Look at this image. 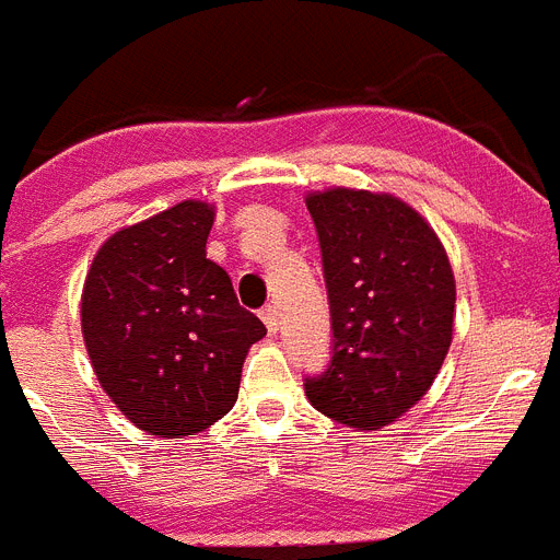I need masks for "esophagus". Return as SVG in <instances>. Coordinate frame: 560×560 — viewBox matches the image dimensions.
I'll use <instances>...</instances> for the list:
<instances>
[{"label": "esophagus", "instance_id": "1", "mask_svg": "<svg viewBox=\"0 0 560 560\" xmlns=\"http://www.w3.org/2000/svg\"><path fill=\"white\" fill-rule=\"evenodd\" d=\"M262 323H266V328H269V334H277L280 331V317H277V305L269 303L266 308L260 312Z\"/></svg>", "mask_w": 560, "mask_h": 560}]
</instances>
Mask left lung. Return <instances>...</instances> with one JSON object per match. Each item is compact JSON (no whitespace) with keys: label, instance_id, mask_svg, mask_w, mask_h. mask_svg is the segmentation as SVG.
Masks as SVG:
<instances>
[{"label":"left lung","instance_id":"1","mask_svg":"<svg viewBox=\"0 0 560 560\" xmlns=\"http://www.w3.org/2000/svg\"><path fill=\"white\" fill-rule=\"evenodd\" d=\"M317 229L331 360L305 376L308 402L348 424L396 422L433 385L453 339L456 283L436 232L394 195L305 198Z\"/></svg>","mask_w":560,"mask_h":560}]
</instances>
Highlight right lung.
<instances>
[{"label": "right lung", "mask_w": 560, "mask_h": 560, "mask_svg": "<svg viewBox=\"0 0 560 560\" xmlns=\"http://www.w3.org/2000/svg\"><path fill=\"white\" fill-rule=\"evenodd\" d=\"M214 209L184 200L98 248L81 331L102 388L152 436L184 439L237 402L246 351L266 326L207 257Z\"/></svg>", "instance_id": "obj_1"}]
</instances>
